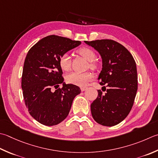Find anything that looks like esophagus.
<instances>
[{"label": "esophagus", "mask_w": 158, "mask_h": 158, "mask_svg": "<svg viewBox=\"0 0 158 158\" xmlns=\"http://www.w3.org/2000/svg\"><path fill=\"white\" fill-rule=\"evenodd\" d=\"M87 89V88H84V87H82V88H81V90L83 92V91H85V89Z\"/></svg>", "instance_id": "1"}]
</instances>
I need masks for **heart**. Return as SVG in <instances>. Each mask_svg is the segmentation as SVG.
<instances>
[{"instance_id": "1", "label": "heart", "mask_w": 158, "mask_h": 158, "mask_svg": "<svg viewBox=\"0 0 158 158\" xmlns=\"http://www.w3.org/2000/svg\"><path fill=\"white\" fill-rule=\"evenodd\" d=\"M78 53L85 58L86 60L91 62L89 64V67L91 69H95L96 65L92 62L96 58L95 52L88 47H83L79 48L78 50ZM59 64L61 69L64 71H69L71 68V60L70 55L68 53H65L61 56L60 60H59ZM93 79V75L90 73H72L69 74L66 77V81L71 84L81 86L83 87L88 85V83L92 81Z\"/></svg>"}]
</instances>
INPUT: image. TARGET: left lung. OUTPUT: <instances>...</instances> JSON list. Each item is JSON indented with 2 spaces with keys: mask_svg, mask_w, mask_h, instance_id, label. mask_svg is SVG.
<instances>
[{
  "mask_svg": "<svg viewBox=\"0 0 158 158\" xmlns=\"http://www.w3.org/2000/svg\"><path fill=\"white\" fill-rule=\"evenodd\" d=\"M85 43L100 54L102 70L98 80L108 87L105 94L98 90V97L90 106L92 116L98 124L114 126L127 116L134 105L138 89L136 64L127 49L114 40Z\"/></svg>",
  "mask_w": 158,
  "mask_h": 158,
  "instance_id": "left-lung-1",
  "label": "left lung"
}]
</instances>
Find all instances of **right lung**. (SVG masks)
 Wrapping results in <instances>:
<instances>
[{"instance_id":"1","label":"right lung","mask_w":158,"mask_h":158,"mask_svg":"<svg viewBox=\"0 0 158 158\" xmlns=\"http://www.w3.org/2000/svg\"><path fill=\"white\" fill-rule=\"evenodd\" d=\"M81 44L55 35L42 38L28 52L22 76L23 97L29 112L42 125H56L66 118L73 99L81 92L75 85L66 84L59 60ZM63 83V88L58 86ZM54 88L56 89L52 91Z\"/></svg>"}]
</instances>
